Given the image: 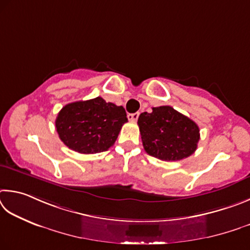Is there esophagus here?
Returning a JSON list of instances; mask_svg holds the SVG:
<instances>
[{"label": "esophagus", "mask_w": 250, "mask_h": 250, "mask_svg": "<svg viewBox=\"0 0 250 250\" xmlns=\"http://www.w3.org/2000/svg\"><path fill=\"white\" fill-rule=\"evenodd\" d=\"M139 116V112H136V113H129L127 117L129 121H137V118Z\"/></svg>", "instance_id": "1"}]
</instances>
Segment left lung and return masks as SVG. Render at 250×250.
<instances>
[{
    "instance_id": "8db88e82",
    "label": "left lung",
    "mask_w": 250,
    "mask_h": 250,
    "mask_svg": "<svg viewBox=\"0 0 250 250\" xmlns=\"http://www.w3.org/2000/svg\"><path fill=\"white\" fill-rule=\"evenodd\" d=\"M144 149L165 161L188 158L198 148L200 129L195 123L173 107H152L138 117Z\"/></svg>"
}]
</instances>
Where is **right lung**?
<instances>
[{"instance_id": "right-lung-1", "label": "right lung", "mask_w": 250, "mask_h": 250, "mask_svg": "<svg viewBox=\"0 0 250 250\" xmlns=\"http://www.w3.org/2000/svg\"><path fill=\"white\" fill-rule=\"evenodd\" d=\"M126 122L124 107L98 96L64 105L56 118V129L70 149L79 154H96L114 145Z\"/></svg>"}]
</instances>
